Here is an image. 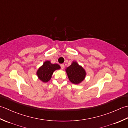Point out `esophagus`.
<instances>
[{
  "mask_svg": "<svg viewBox=\"0 0 128 128\" xmlns=\"http://www.w3.org/2000/svg\"><path fill=\"white\" fill-rule=\"evenodd\" d=\"M60 66H61V67L62 69L64 68V64H61Z\"/></svg>",
  "mask_w": 128,
  "mask_h": 128,
  "instance_id": "34e87169",
  "label": "esophagus"
}]
</instances>
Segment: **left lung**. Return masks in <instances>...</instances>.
<instances>
[{
	"label": "left lung",
	"mask_w": 128,
	"mask_h": 128,
	"mask_svg": "<svg viewBox=\"0 0 128 128\" xmlns=\"http://www.w3.org/2000/svg\"><path fill=\"white\" fill-rule=\"evenodd\" d=\"M65 71L70 81L73 84H78L85 79L86 76L85 70L76 61H73L71 64L66 68Z\"/></svg>",
	"instance_id": "left-lung-1"
}]
</instances>
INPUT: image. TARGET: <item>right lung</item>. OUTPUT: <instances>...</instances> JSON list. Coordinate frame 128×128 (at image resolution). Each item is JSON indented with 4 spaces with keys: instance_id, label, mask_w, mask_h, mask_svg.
Instances as JSON below:
<instances>
[{
    "instance_id": "add662e5",
    "label": "right lung",
    "mask_w": 128,
    "mask_h": 128,
    "mask_svg": "<svg viewBox=\"0 0 128 128\" xmlns=\"http://www.w3.org/2000/svg\"><path fill=\"white\" fill-rule=\"evenodd\" d=\"M60 68L61 67L59 64H52L50 61H46L42 66L38 68L36 72V75L39 80L42 82L46 83L51 80L54 71Z\"/></svg>"
}]
</instances>
